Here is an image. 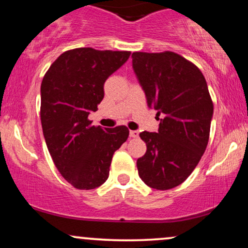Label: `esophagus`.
<instances>
[{"label": "esophagus", "instance_id": "obj_1", "mask_svg": "<svg viewBox=\"0 0 248 248\" xmlns=\"http://www.w3.org/2000/svg\"><path fill=\"white\" fill-rule=\"evenodd\" d=\"M129 135H130V138L136 139V138H139V132L138 130H130Z\"/></svg>", "mask_w": 248, "mask_h": 248}]
</instances>
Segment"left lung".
<instances>
[{
	"instance_id": "1",
	"label": "left lung",
	"mask_w": 248,
	"mask_h": 248,
	"mask_svg": "<svg viewBox=\"0 0 248 248\" xmlns=\"http://www.w3.org/2000/svg\"><path fill=\"white\" fill-rule=\"evenodd\" d=\"M133 69L149 107L161 116L157 133L142 132L147 152L136 162L148 186L169 190L197 167L210 138L213 102L193 62L171 51L133 52Z\"/></svg>"
}]
</instances>
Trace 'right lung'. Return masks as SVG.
Here are the masks:
<instances>
[{"instance_id": "right-lung-1", "label": "right lung", "mask_w": 248, "mask_h": 248, "mask_svg": "<svg viewBox=\"0 0 248 248\" xmlns=\"http://www.w3.org/2000/svg\"><path fill=\"white\" fill-rule=\"evenodd\" d=\"M130 51L78 47L51 64L41 86L43 134L53 163L76 189L91 190L109 175L113 154L127 141L126 126H93L88 114L104 99L106 79L129 58Z\"/></svg>"}]
</instances>
